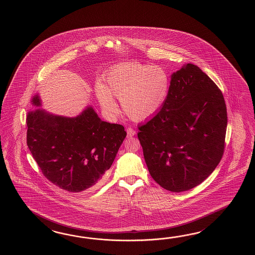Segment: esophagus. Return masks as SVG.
Returning a JSON list of instances; mask_svg holds the SVG:
<instances>
[{"label": "esophagus", "mask_w": 255, "mask_h": 255, "mask_svg": "<svg viewBox=\"0 0 255 255\" xmlns=\"http://www.w3.org/2000/svg\"><path fill=\"white\" fill-rule=\"evenodd\" d=\"M127 134L128 136H133L135 135V130L133 129L132 128H127Z\"/></svg>", "instance_id": "34e87169"}]
</instances>
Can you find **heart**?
I'll return each mask as SVG.
<instances>
[{
	"label": "heart",
	"instance_id": "heart-1",
	"mask_svg": "<svg viewBox=\"0 0 255 255\" xmlns=\"http://www.w3.org/2000/svg\"><path fill=\"white\" fill-rule=\"evenodd\" d=\"M105 86L98 83L96 92L107 112L118 111L115 98L133 120H146L157 114L168 98L170 80L159 66L128 62L115 65L107 73Z\"/></svg>",
	"mask_w": 255,
	"mask_h": 255
}]
</instances>
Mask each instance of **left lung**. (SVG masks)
<instances>
[{"mask_svg":"<svg viewBox=\"0 0 255 255\" xmlns=\"http://www.w3.org/2000/svg\"><path fill=\"white\" fill-rule=\"evenodd\" d=\"M227 128L222 91L197 65L171 76L161 109L138 127L137 137L153 179L165 190H189L221 161Z\"/></svg>","mask_w":255,"mask_h":255,"instance_id":"8db88e82","label":"left lung"}]
</instances>
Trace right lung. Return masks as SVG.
<instances>
[{
  "label": "right lung",
  "mask_w": 255,
  "mask_h": 255,
  "mask_svg": "<svg viewBox=\"0 0 255 255\" xmlns=\"http://www.w3.org/2000/svg\"><path fill=\"white\" fill-rule=\"evenodd\" d=\"M32 102L41 105L37 96ZM26 125L28 147L43 176L74 193L101 184L127 135L123 126L102 121L91 107L76 118L36 109Z\"/></svg>",
  "instance_id": "add662e5"
}]
</instances>
